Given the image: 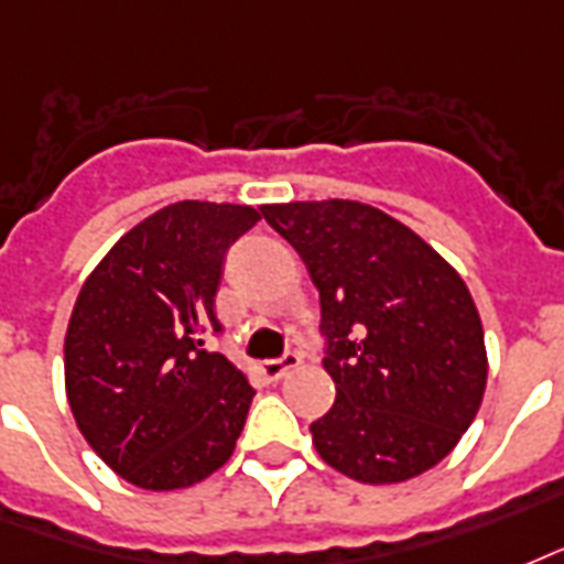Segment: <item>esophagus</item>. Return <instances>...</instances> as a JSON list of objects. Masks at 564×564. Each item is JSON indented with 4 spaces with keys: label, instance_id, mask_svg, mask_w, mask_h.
<instances>
[{
    "label": "esophagus",
    "instance_id": "esophagus-1",
    "mask_svg": "<svg viewBox=\"0 0 564 564\" xmlns=\"http://www.w3.org/2000/svg\"><path fill=\"white\" fill-rule=\"evenodd\" d=\"M300 365V352L288 350L282 359H268L261 361V377L270 379V382H279V379L285 377L288 370H294Z\"/></svg>",
    "mask_w": 564,
    "mask_h": 564
}]
</instances>
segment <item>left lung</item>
<instances>
[{
	"label": "left lung",
	"instance_id": "1",
	"mask_svg": "<svg viewBox=\"0 0 564 564\" xmlns=\"http://www.w3.org/2000/svg\"><path fill=\"white\" fill-rule=\"evenodd\" d=\"M321 291L335 403L312 423L321 459L368 486L403 482L456 447L488 361L468 285L430 243L352 199L261 205Z\"/></svg>",
	"mask_w": 564,
	"mask_h": 564
}]
</instances>
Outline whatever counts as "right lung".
<instances>
[{
  "mask_svg": "<svg viewBox=\"0 0 564 564\" xmlns=\"http://www.w3.org/2000/svg\"><path fill=\"white\" fill-rule=\"evenodd\" d=\"M250 205L173 203L111 247L64 341L67 400L108 468L147 491L194 486L232 456L256 388L223 352L214 296Z\"/></svg>",
  "mask_w": 564,
  "mask_h": 564,
  "instance_id": "obj_1",
  "label": "right lung"
}]
</instances>
